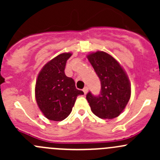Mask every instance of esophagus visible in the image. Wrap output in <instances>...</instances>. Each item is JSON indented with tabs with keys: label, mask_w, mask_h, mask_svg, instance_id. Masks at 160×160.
Instances as JSON below:
<instances>
[{
	"label": "esophagus",
	"mask_w": 160,
	"mask_h": 160,
	"mask_svg": "<svg viewBox=\"0 0 160 160\" xmlns=\"http://www.w3.org/2000/svg\"><path fill=\"white\" fill-rule=\"evenodd\" d=\"M88 88H87V87H85V88H83V93H84V94H87V93H88Z\"/></svg>",
	"instance_id": "obj_1"
}]
</instances>
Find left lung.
<instances>
[{"mask_svg":"<svg viewBox=\"0 0 160 160\" xmlns=\"http://www.w3.org/2000/svg\"><path fill=\"white\" fill-rule=\"evenodd\" d=\"M101 80V89L98 96L88 92L87 100L92 112L100 118L112 119L120 115L131 97L128 76L117 60L102 51L88 56Z\"/></svg>","mask_w":160,"mask_h":160,"instance_id":"left-lung-1","label":"left lung"}]
</instances>
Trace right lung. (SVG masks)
<instances>
[{
	"label": "right lung",
	"mask_w": 160,
	"mask_h": 160,
	"mask_svg": "<svg viewBox=\"0 0 160 160\" xmlns=\"http://www.w3.org/2000/svg\"><path fill=\"white\" fill-rule=\"evenodd\" d=\"M71 53L59 54L46 64L38 73L35 84V98L45 117L59 122L72 111L77 96L83 95L75 82L66 76L65 67Z\"/></svg>",
	"instance_id": "obj_1"
}]
</instances>
